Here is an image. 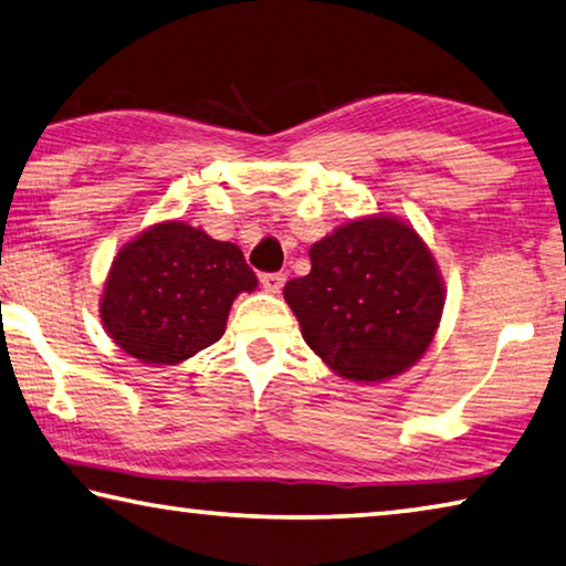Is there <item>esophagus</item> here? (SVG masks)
I'll return each mask as SVG.
<instances>
[{
	"mask_svg": "<svg viewBox=\"0 0 566 566\" xmlns=\"http://www.w3.org/2000/svg\"><path fill=\"white\" fill-rule=\"evenodd\" d=\"M262 286L266 292L280 294L284 286V274L282 272H272V274H262Z\"/></svg>",
	"mask_w": 566,
	"mask_h": 566,
	"instance_id": "esophagus-1",
	"label": "esophagus"
}]
</instances>
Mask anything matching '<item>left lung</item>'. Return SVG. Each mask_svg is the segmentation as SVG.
Here are the masks:
<instances>
[{"instance_id": "1", "label": "left lung", "mask_w": 566, "mask_h": 566, "mask_svg": "<svg viewBox=\"0 0 566 566\" xmlns=\"http://www.w3.org/2000/svg\"><path fill=\"white\" fill-rule=\"evenodd\" d=\"M310 262L307 276L286 282L284 300L332 370L380 382L423 357L446 290L416 229L382 213L349 221L312 244Z\"/></svg>"}]
</instances>
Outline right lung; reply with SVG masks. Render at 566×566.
I'll list each match as a JSON object with an SVG mask.
<instances>
[{
	"label": "right lung",
	"instance_id": "obj_1",
	"mask_svg": "<svg viewBox=\"0 0 566 566\" xmlns=\"http://www.w3.org/2000/svg\"><path fill=\"white\" fill-rule=\"evenodd\" d=\"M254 290L256 274L237 244L164 221L113 259L101 319L136 360L176 365L221 339L231 302Z\"/></svg>",
	"mask_w": 566,
	"mask_h": 566
}]
</instances>
